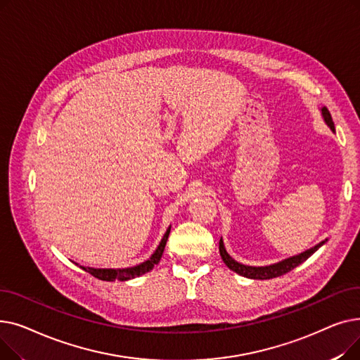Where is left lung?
I'll use <instances>...</instances> for the list:
<instances>
[{"label": "left lung", "mask_w": 360, "mask_h": 360, "mask_svg": "<svg viewBox=\"0 0 360 360\" xmlns=\"http://www.w3.org/2000/svg\"><path fill=\"white\" fill-rule=\"evenodd\" d=\"M321 110H323V117H324L327 125H328L333 131H335L330 110H328L326 106H324L323 109H321ZM324 243H326V240H323L321 243L315 245L314 248H311V250H308V251H305V252H302V254L295 255V257H290V258H288V259H285V261H280V262H277V264H273V266H266V267L243 266V264L235 261L228 252H226L224 245H223V240H221V239H220V242H219V251H220L221 259H223V262L226 264V266H228L232 271L238 273L239 276L248 277V278H255V280H267V278H274V277H278V276H283V274H286V273L292 271L293 269H296L297 266H300L302 262L307 261L319 247H323Z\"/></svg>", "instance_id": "left-lung-1"}]
</instances>
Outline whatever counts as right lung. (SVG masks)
Instances as JSON below:
<instances>
[{"mask_svg": "<svg viewBox=\"0 0 360 360\" xmlns=\"http://www.w3.org/2000/svg\"><path fill=\"white\" fill-rule=\"evenodd\" d=\"M169 233H170V228H167L165 236L162 238L160 243L158 250L153 252V255H151L147 261L139 264V266L136 267H131V269H122V270H112V269H84L89 274H91L93 277H96L99 280H103V281H113V280H120V281H125V280H129V278H134V277H139V276H143L146 273H148L151 269H153L156 264H159L160 258H162V254H163V250H165V245H166V240L169 238Z\"/></svg>", "mask_w": 360, "mask_h": 360, "instance_id": "right-lung-1", "label": "right lung"}]
</instances>
